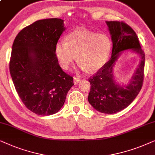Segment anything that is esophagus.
<instances>
[{
	"label": "esophagus",
	"mask_w": 155,
	"mask_h": 155,
	"mask_svg": "<svg viewBox=\"0 0 155 155\" xmlns=\"http://www.w3.org/2000/svg\"><path fill=\"white\" fill-rule=\"evenodd\" d=\"M80 81H81V78H77V77H74V84H78Z\"/></svg>",
	"instance_id": "34e87169"
}]
</instances>
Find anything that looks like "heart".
Here are the masks:
<instances>
[{
  "mask_svg": "<svg viewBox=\"0 0 155 155\" xmlns=\"http://www.w3.org/2000/svg\"><path fill=\"white\" fill-rule=\"evenodd\" d=\"M111 48L112 41L107 35L78 28L66 36V43H57L55 53L64 69H68L77 58L78 66L82 70L87 69L93 72L104 66L110 56Z\"/></svg>",
  "mask_w": 155,
  "mask_h": 155,
  "instance_id": "heart-1",
  "label": "heart"
}]
</instances>
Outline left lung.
I'll return each instance as SVG.
<instances>
[{
	"mask_svg": "<svg viewBox=\"0 0 155 155\" xmlns=\"http://www.w3.org/2000/svg\"><path fill=\"white\" fill-rule=\"evenodd\" d=\"M112 41L110 60L88 81L91 91L88 100L95 110L104 114H115L127 107L134 101L143 86L145 53L138 38L131 27L123 21H106ZM131 50L140 55L141 61L127 84H119L115 79L114 67L124 50Z\"/></svg>",
	"mask_w": 155,
	"mask_h": 155,
	"instance_id": "obj_1",
	"label": "left lung"
}]
</instances>
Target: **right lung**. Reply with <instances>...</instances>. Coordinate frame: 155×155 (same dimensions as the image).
Returning a JSON list of instances; mask_svg holds the SVG:
<instances>
[{
	"label": "right lung",
	"instance_id": "add662e5",
	"mask_svg": "<svg viewBox=\"0 0 155 155\" xmlns=\"http://www.w3.org/2000/svg\"><path fill=\"white\" fill-rule=\"evenodd\" d=\"M65 30L58 18L35 21L17 34L12 44L10 72L19 97L28 110L42 116L62 108L73 77L60 67L55 48Z\"/></svg>",
	"mask_w": 155,
	"mask_h": 155
}]
</instances>
